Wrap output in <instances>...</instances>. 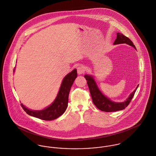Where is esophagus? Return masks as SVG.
<instances>
[{
    "label": "esophagus",
    "instance_id": "1",
    "mask_svg": "<svg viewBox=\"0 0 156 156\" xmlns=\"http://www.w3.org/2000/svg\"><path fill=\"white\" fill-rule=\"evenodd\" d=\"M77 71L78 74H82L85 73V69L82 67H78L77 68Z\"/></svg>",
    "mask_w": 156,
    "mask_h": 156
}]
</instances>
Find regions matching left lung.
Masks as SVG:
<instances>
[{
  "label": "left lung",
  "instance_id": "8db88e82",
  "mask_svg": "<svg viewBox=\"0 0 156 156\" xmlns=\"http://www.w3.org/2000/svg\"><path fill=\"white\" fill-rule=\"evenodd\" d=\"M116 37V39L114 41L113 44L126 43L127 44L130 45L133 47L135 49H136L133 42L128 37H126L121 33H117ZM84 77L87 80V84L89 87V91L92 99L93 103L100 111L106 112L118 111L124 109L130 103L131 100L133 97L135 92L139 86H137L136 88L134 89V90L133 91L132 94H130L128 98L124 102L116 103L115 101H112L102 94V92L98 89L92 76L86 74L85 75Z\"/></svg>",
  "mask_w": 156,
  "mask_h": 156
}]
</instances>
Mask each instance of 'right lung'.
Returning a JSON list of instances; mask_svg holds the SVG:
<instances>
[{
	"instance_id": "1",
	"label": "right lung",
	"mask_w": 156,
	"mask_h": 156,
	"mask_svg": "<svg viewBox=\"0 0 156 156\" xmlns=\"http://www.w3.org/2000/svg\"><path fill=\"white\" fill-rule=\"evenodd\" d=\"M77 76L76 69L67 74L62 80L56 99L48 107L42 111H32L21 104L23 110L30 116L45 121H51L58 118L67 109L69 90Z\"/></svg>"
}]
</instances>
